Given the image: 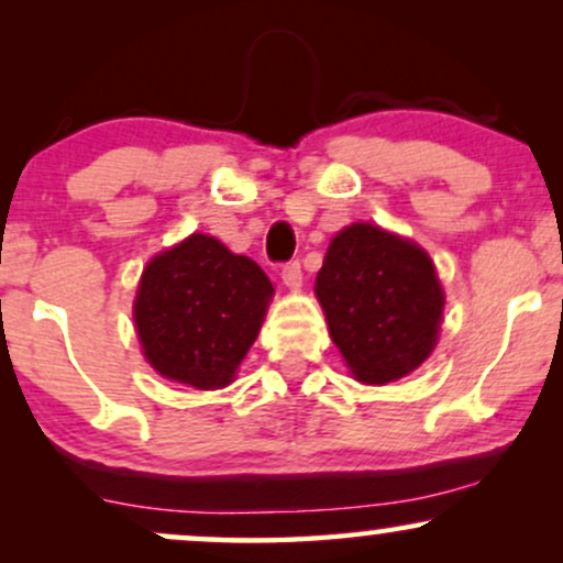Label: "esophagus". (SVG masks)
Listing matches in <instances>:
<instances>
[{
	"label": "esophagus",
	"mask_w": 563,
	"mask_h": 563,
	"mask_svg": "<svg viewBox=\"0 0 563 563\" xmlns=\"http://www.w3.org/2000/svg\"><path fill=\"white\" fill-rule=\"evenodd\" d=\"M280 277H283V283H286L290 290H299L301 288V264L299 262L283 264Z\"/></svg>",
	"instance_id": "esophagus-1"
}]
</instances>
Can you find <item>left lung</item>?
<instances>
[{"mask_svg": "<svg viewBox=\"0 0 563 563\" xmlns=\"http://www.w3.org/2000/svg\"><path fill=\"white\" fill-rule=\"evenodd\" d=\"M314 294L328 333L363 384H391L434 352L444 290L429 254L378 224H349L328 245Z\"/></svg>", "mask_w": 563, "mask_h": 563, "instance_id": "1", "label": "left lung"}]
</instances>
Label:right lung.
Segmentation results:
<instances>
[{"label":"right lung","mask_w":563,"mask_h":563,"mask_svg":"<svg viewBox=\"0 0 563 563\" xmlns=\"http://www.w3.org/2000/svg\"><path fill=\"white\" fill-rule=\"evenodd\" d=\"M273 294L249 256L200 232L185 238L140 277L134 325L145 360L169 380L222 389L260 335Z\"/></svg>","instance_id":"add662e5"}]
</instances>
